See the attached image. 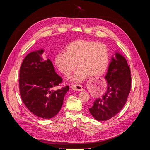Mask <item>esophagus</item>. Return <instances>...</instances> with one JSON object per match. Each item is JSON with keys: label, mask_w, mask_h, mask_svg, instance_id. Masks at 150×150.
<instances>
[{"label": "esophagus", "mask_w": 150, "mask_h": 150, "mask_svg": "<svg viewBox=\"0 0 150 150\" xmlns=\"http://www.w3.org/2000/svg\"><path fill=\"white\" fill-rule=\"evenodd\" d=\"M72 89L74 91H83L84 89L83 88L82 86L79 84H72Z\"/></svg>", "instance_id": "esophagus-1"}]
</instances>
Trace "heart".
Returning <instances> with one entry per match:
<instances>
[{"mask_svg": "<svg viewBox=\"0 0 150 150\" xmlns=\"http://www.w3.org/2000/svg\"><path fill=\"white\" fill-rule=\"evenodd\" d=\"M109 61L107 46L103 43L80 40L69 44L65 52L55 56L54 64L60 72L69 76L76 67L74 80L81 81L91 75L99 76L106 70Z\"/></svg>", "mask_w": 150, "mask_h": 150, "instance_id": "1", "label": "heart"}]
</instances>
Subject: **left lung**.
Instances as JSON below:
<instances>
[{"mask_svg": "<svg viewBox=\"0 0 150 150\" xmlns=\"http://www.w3.org/2000/svg\"><path fill=\"white\" fill-rule=\"evenodd\" d=\"M107 91L97 98L89 109L91 115L98 121H106L119 113L127 102L131 90V71L127 60L122 54L115 53L108 72Z\"/></svg>", "mask_w": 150, "mask_h": 150, "instance_id": "obj_1", "label": "left lung"}]
</instances>
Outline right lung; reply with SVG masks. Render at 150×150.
I'll return each mask as SVG.
<instances>
[{"label":"right lung","mask_w":150,"mask_h":150,"mask_svg":"<svg viewBox=\"0 0 150 150\" xmlns=\"http://www.w3.org/2000/svg\"><path fill=\"white\" fill-rule=\"evenodd\" d=\"M42 49L28 53L21 64L19 91L23 103L34 115L51 119L60 111L64 96L69 90L66 86L54 91L62 78L56 72L52 61L43 60Z\"/></svg>","instance_id":"add662e5"}]
</instances>
